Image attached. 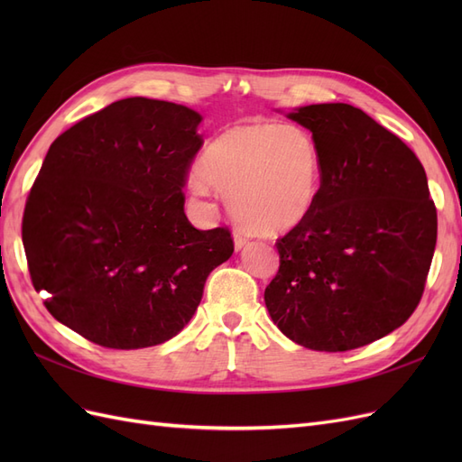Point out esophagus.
<instances>
[{
	"label": "esophagus",
	"instance_id": "1",
	"mask_svg": "<svg viewBox=\"0 0 462 462\" xmlns=\"http://www.w3.org/2000/svg\"><path fill=\"white\" fill-rule=\"evenodd\" d=\"M233 239H235V248L241 250V248L246 246V243H248V235H246L243 229L236 227V229L233 231Z\"/></svg>",
	"mask_w": 462,
	"mask_h": 462
}]
</instances>
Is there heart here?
<instances>
[{"instance_id":"1","label":"heart","mask_w":462,"mask_h":462,"mask_svg":"<svg viewBox=\"0 0 462 462\" xmlns=\"http://www.w3.org/2000/svg\"><path fill=\"white\" fill-rule=\"evenodd\" d=\"M199 192L212 183L236 219L256 233L297 227L316 204L319 153L312 136L282 123H246L221 133L200 160Z\"/></svg>"}]
</instances>
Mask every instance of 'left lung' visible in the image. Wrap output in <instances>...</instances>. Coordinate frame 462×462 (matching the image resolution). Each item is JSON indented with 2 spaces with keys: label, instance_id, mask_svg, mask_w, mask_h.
Wrapping results in <instances>:
<instances>
[{
  "label": "left lung",
  "instance_id": "1",
  "mask_svg": "<svg viewBox=\"0 0 462 462\" xmlns=\"http://www.w3.org/2000/svg\"><path fill=\"white\" fill-rule=\"evenodd\" d=\"M312 133L319 190L277 239L263 300L273 324L312 351L370 345L416 310L438 241L426 171L397 134L348 104L289 114Z\"/></svg>",
  "mask_w": 462,
  "mask_h": 462
}]
</instances>
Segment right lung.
Returning <instances> with one entry per match:
<instances>
[{"mask_svg":"<svg viewBox=\"0 0 462 462\" xmlns=\"http://www.w3.org/2000/svg\"><path fill=\"white\" fill-rule=\"evenodd\" d=\"M200 121L185 106L127 97L46 153L24 206L26 262L48 312L96 345L131 351L175 337L233 254L227 227L200 231L185 214Z\"/></svg>","mask_w":462,"mask_h":462,"instance_id":"right-lung-1","label":"right lung"}]
</instances>
